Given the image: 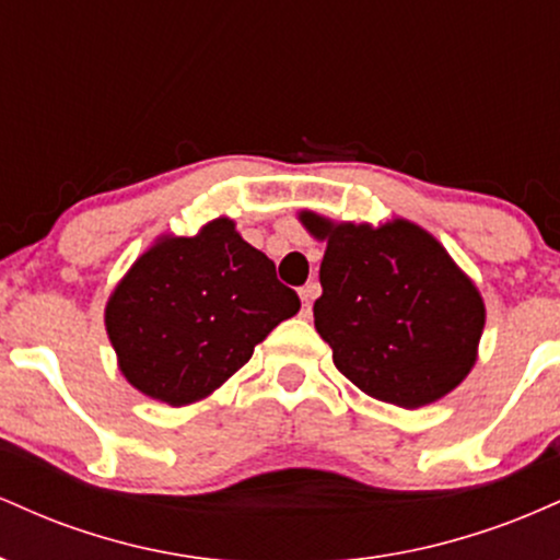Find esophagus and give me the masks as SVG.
Listing matches in <instances>:
<instances>
[{
  "label": "esophagus",
  "instance_id": "1",
  "mask_svg": "<svg viewBox=\"0 0 560 560\" xmlns=\"http://www.w3.org/2000/svg\"><path fill=\"white\" fill-rule=\"evenodd\" d=\"M320 294V287L316 284V281H311V284H305L300 289V300H302V313H311V307H313V300H316Z\"/></svg>",
  "mask_w": 560,
  "mask_h": 560
}]
</instances>
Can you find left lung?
Here are the masks:
<instances>
[{
  "label": "left lung",
  "mask_w": 560,
  "mask_h": 560,
  "mask_svg": "<svg viewBox=\"0 0 560 560\" xmlns=\"http://www.w3.org/2000/svg\"><path fill=\"white\" fill-rule=\"evenodd\" d=\"M326 242L313 318L334 365L376 400L421 408L477 363L485 302L447 249L416 223H334L302 210Z\"/></svg>",
  "instance_id": "8db88e82"
}]
</instances>
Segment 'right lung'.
<instances>
[{"label":"right lung","mask_w":560,"mask_h":560,"mask_svg":"<svg viewBox=\"0 0 560 560\" xmlns=\"http://www.w3.org/2000/svg\"><path fill=\"white\" fill-rule=\"evenodd\" d=\"M298 311L273 260L215 218L139 255L107 300L105 326L128 384L178 408L221 387Z\"/></svg>","instance_id":"right-lung-1"}]
</instances>
